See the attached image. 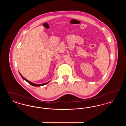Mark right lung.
I'll list each match as a JSON object with an SVG mask.
<instances>
[{"mask_svg":"<svg viewBox=\"0 0 126 126\" xmlns=\"http://www.w3.org/2000/svg\"><path fill=\"white\" fill-rule=\"evenodd\" d=\"M19 74H20V76H21V77L22 78H23L24 79V80H25L27 82H28L29 84H31L32 85V86H43V85H45V84H48V83L49 82H50V81H48V82H47V83H44V84H34V83H32V82H30L29 81H28V80H27L26 78H24V77L21 74V73L19 72Z\"/></svg>","mask_w":126,"mask_h":126,"instance_id":"right-lung-1","label":"right lung"}]
</instances>
